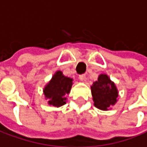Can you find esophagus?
I'll return each mask as SVG.
<instances>
[{
  "instance_id": "1",
  "label": "esophagus",
  "mask_w": 147,
  "mask_h": 147,
  "mask_svg": "<svg viewBox=\"0 0 147 147\" xmlns=\"http://www.w3.org/2000/svg\"><path fill=\"white\" fill-rule=\"evenodd\" d=\"M79 79L81 81H85V80H86V75H84V74L80 75V76H79Z\"/></svg>"
}]
</instances>
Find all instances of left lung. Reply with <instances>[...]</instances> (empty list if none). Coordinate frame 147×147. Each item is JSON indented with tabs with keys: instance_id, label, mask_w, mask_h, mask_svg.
<instances>
[{
	"instance_id": "1",
	"label": "left lung",
	"mask_w": 147,
	"mask_h": 147,
	"mask_svg": "<svg viewBox=\"0 0 147 147\" xmlns=\"http://www.w3.org/2000/svg\"><path fill=\"white\" fill-rule=\"evenodd\" d=\"M94 105L103 111L111 109L118 99V90L115 83L106 74H100L98 80L90 86Z\"/></svg>"
}]
</instances>
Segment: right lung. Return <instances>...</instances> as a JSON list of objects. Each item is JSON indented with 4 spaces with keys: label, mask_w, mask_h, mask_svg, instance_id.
Instances as JSON below:
<instances>
[{
    "label": "right lung",
    "mask_w": 147,
    "mask_h": 147,
    "mask_svg": "<svg viewBox=\"0 0 147 147\" xmlns=\"http://www.w3.org/2000/svg\"><path fill=\"white\" fill-rule=\"evenodd\" d=\"M72 85V78L64 76L61 71H57L42 90L48 105L59 108L67 104V96L71 92Z\"/></svg>",
    "instance_id": "1"
}]
</instances>
